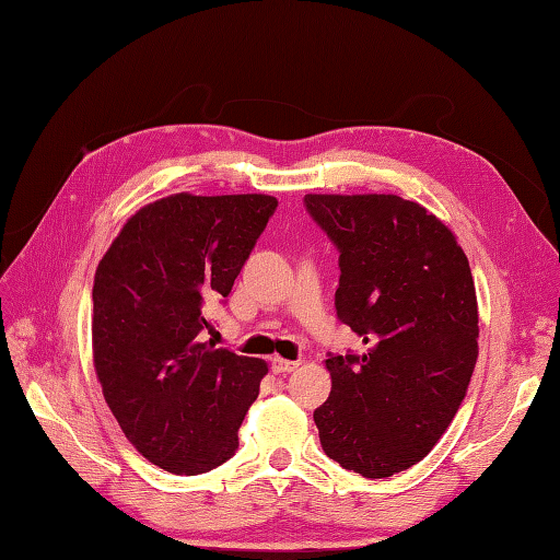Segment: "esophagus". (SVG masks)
<instances>
[{
	"label": "esophagus",
	"instance_id": "1",
	"mask_svg": "<svg viewBox=\"0 0 560 560\" xmlns=\"http://www.w3.org/2000/svg\"><path fill=\"white\" fill-rule=\"evenodd\" d=\"M299 368V361H290V359H280V357H276L272 359V371L276 373H292V371H296Z\"/></svg>",
	"mask_w": 560,
	"mask_h": 560
}]
</instances>
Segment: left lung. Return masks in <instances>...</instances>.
I'll return each instance as SVG.
<instances>
[{"label": "left lung", "instance_id": "obj_1", "mask_svg": "<svg viewBox=\"0 0 560 560\" xmlns=\"http://www.w3.org/2000/svg\"><path fill=\"white\" fill-rule=\"evenodd\" d=\"M339 249L337 318L363 353L327 357L316 408L323 452L363 477L425 458L466 399L477 361V296L452 230L397 195H306Z\"/></svg>", "mask_w": 560, "mask_h": 560}]
</instances>
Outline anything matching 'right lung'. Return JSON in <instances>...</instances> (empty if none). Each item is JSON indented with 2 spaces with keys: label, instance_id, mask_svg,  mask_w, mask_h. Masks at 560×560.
Listing matches in <instances>:
<instances>
[{
  "label": "right lung",
  "instance_id": "1",
  "mask_svg": "<svg viewBox=\"0 0 560 560\" xmlns=\"http://www.w3.org/2000/svg\"><path fill=\"white\" fill-rule=\"evenodd\" d=\"M278 207L268 195H171L147 203L94 272L92 357L128 442L154 466L199 475L237 452L268 363L203 342Z\"/></svg>",
  "mask_w": 560,
  "mask_h": 560
}]
</instances>
